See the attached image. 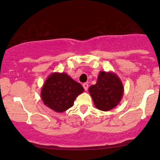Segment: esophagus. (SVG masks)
Here are the masks:
<instances>
[{
  "mask_svg": "<svg viewBox=\"0 0 160 160\" xmlns=\"http://www.w3.org/2000/svg\"><path fill=\"white\" fill-rule=\"evenodd\" d=\"M83 87H84V90L87 91V89H88V87H89V85L87 83H84V84H83Z\"/></svg>",
  "mask_w": 160,
  "mask_h": 160,
  "instance_id": "obj_1",
  "label": "esophagus"
}]
</instances>
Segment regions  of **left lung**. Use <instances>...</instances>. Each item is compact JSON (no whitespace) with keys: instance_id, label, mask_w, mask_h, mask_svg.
I'll list each match as a JSON object with an SVG mask.
<instances>
[{"instance_id":"8db88e82","label":"left lung","mask_w":160,"mask_h":160,"mask_svg":"<svg viewBox=\"0 0 160 160\" xmlns=\"http://www.w3.org/2000/svg\"><path fill=\"white\" fill-rule=\"evenodd\" d=\"M96 108L110 111L118 106L124 94V87L119 76L113 72L100 71L97 82L89 88Z\"/></svg>"}]
</instances>
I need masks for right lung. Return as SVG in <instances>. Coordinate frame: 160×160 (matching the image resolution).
Listing matches in <instances>:
<instances>
[{
    "label": "right lung",
    "instance_id": "add662e5",
    "mask_svg": "<svg viewBox=\"0 0 160 160\" xmlns=\"http://www.w3.org/2000/svg\"><path fill=\"white\" fill-rule=\"evenodd\" d=\"M84 88L66 73H52L48 76L41 91L43 103L52 110L62 113L73 106L74 100Z\"/></svg>",
    "mask_w": 160,
    "mask_h": 160
}]
</instances>
